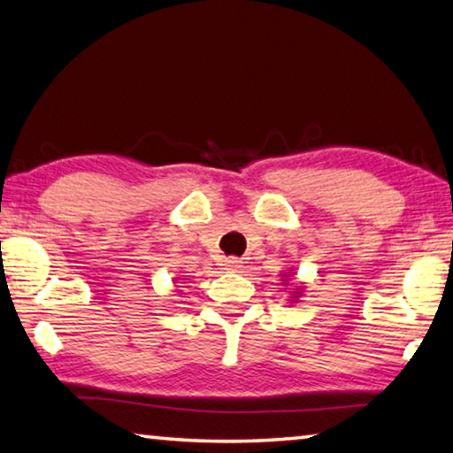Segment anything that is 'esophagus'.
<instances>
[{
    "label": "esophagus",
    "mask_w": 453,
    "mask_h": 453,
    "mask_svg": "<svg viewBox=\"0 0 453 453\" xmlns=\"http://www.w3.org/2000/svg\"><path fill=\"white\" fill-rule=\"evenodd\" d=\"M227 268L234 270V273H240V270L244 268V265H242L240 258H227Z\"/></svg>",
    "instance_id": "esophagus-1"
}]
</instances>
